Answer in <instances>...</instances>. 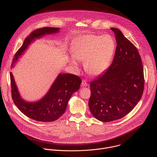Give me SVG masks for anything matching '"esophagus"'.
Segmentation results:
<instances>
[{
	"label": "esophagus",
	"mask_w": 157,
	"mask_h": 157,
	"mask_svg": "<svg viewBox=\"0 0 157 157\" xmlns=\"http://www.w3.org/2000/svg\"><path fill=\"white\" fill-rule=\"evenodd\" d=\"M81 87H86L87 86V82H86V81L85 80H82V82H81Z\"/></svg>",
	"instance_id": "obj_1"
}]
</instances>
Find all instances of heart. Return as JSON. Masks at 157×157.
Wrapping results in <instances>:
<instances>
[{
	"label": "heart",
	"mask_w": 157,
	"mask_h": 157,
	"mask_svg": "<svg viewBox=\"0 0 157 157\" xmlns=\"http://www.w3.org/2000/svg\"><path fill=\"white\" fill-rule=\"evenodd\" d=\"M116 48L113 37L87 35L79 38L72 48L71 55L77 60L83 61L86 71L91 76L102 74L110 64ZM71 58L70 62L78 65L76 60Z\"/></svg>",
	"instance_id": "1"
}]
</instances>
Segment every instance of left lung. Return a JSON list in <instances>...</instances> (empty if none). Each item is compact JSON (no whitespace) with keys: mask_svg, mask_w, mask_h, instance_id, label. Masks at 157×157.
Segmentation results:
<instances>
[{"mask_svg":"<svg viewBox=\"0 0 157 157\" xmlns=\"http://www.w3.org/2000/svg\"><path fill=\"white\" fill-rule=\"evenodd\" d=\"M117 47L113 63L90 82L89 107L98 120L108 122L120 119L136 107L144 89L142 59L137 48L122 32L111 28Z\"/></svg>","mask_w":157,"mask_h":157,"instance_id":"left-lung-1","label":"left lung"}]
</instances>
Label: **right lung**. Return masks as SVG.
I'll return each instance as SVG.
<instances>
[{"label": "right lung", "mask_w": 157, "mask_h": 157, "mask_svg": "<svg viewBox=\"0 0 157 157\" xmlns=\"http://www.w3.org/2000/svg\"><path fill=\"white\" fill-rule=\"evenodd\" d=\"M59 32V28L53 27L41 28L32 32L15 53L12 68L36 39ZM10 76L12 97L15 105L28 117L40 122H53L59 119L64 113L72 94L78 90L81 83V79L75 75L59 74L44 96L36 102H28L21 98L12 72Z\"/></svg>", "instance_id": "right-lung-1"}]
</instances>
